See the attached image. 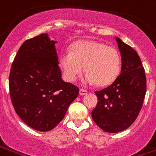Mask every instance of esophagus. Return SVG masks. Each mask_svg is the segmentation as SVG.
Segmentation results:
<instances>
[{
    "label": "esophagus",
    "instance_id": "34e87169",
    "mask_svg": "<svg viewBox=\"0 0 156 156\" xmlns=\"http://www.w3.org/2000/svg\"><path fill=\"white\" fill-rule=\"evenodd\" d=\"M87 90L83 89V88H81V89L79 90V95L83 96V95H85V94H87Z\"/></svg>",
    "mask_w": 156,
    "mask_h": 156
}]
</instances>
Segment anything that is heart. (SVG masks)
I'll list each match as a JSON object with an SVG mask.
<instances>
[{"label": "heart", "mask_w": 156, "mask_h": 156, "mask_svg": "<svg viewBox=\"0 0 156 156\" xmlns=\"http://www.w3.org/2000/svg\"><path fill=\"white\" fill-rule=\"evenodd\" d=\"M58 63L64 79L73 82L83 70L85 81L98 87H107L116 81L121 72L119 52L103 43L81 40L74 43L70 53L60 55Z\"/></svg>", "instance_id": "heart-1"}]
</instances>
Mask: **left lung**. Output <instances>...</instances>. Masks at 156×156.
Here are the masks:
<instances>
[{
	"label": "left lung",
	"instance_id": "8db88e82",
	"mask_svg": "<svg viewBox=\"0 0 156 156\" xmlns=\"http://www.w3.org/2000/svg\"><path fill=\"white\" fill-rule=\"evenodd\" d=\"M122 55L121 74L110 86L95 92L98 104L92 112L96 124L106 132L127 129L135 122L143 105L146 77L136 51L116 37Z\"/></svg>",
	"mask_w": 156,
	"mask_h": 156
}]
</instances>
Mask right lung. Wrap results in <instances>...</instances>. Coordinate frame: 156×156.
I'll return each instance as SVG.
<instances>
[{
  "label": "right lung",
  "mask_w": 156,
  "mask_h": 156,
  "mask_svg": "<svg viewBox=\"0 0 156 156\" xmlns=\"http://www.w3.org/2000/svg\"><path fill=\"white\" fill-rule=\"evenodd\" d=\"M55 44L48 34L25 40L10 68L14 109L26 125L39 131L54 129L78 95V87L61 78Z\"/></svg>",
  "instance_id": "1"
}]
</instances>
